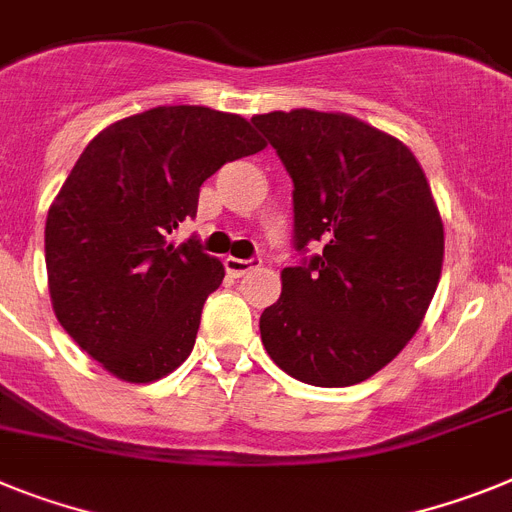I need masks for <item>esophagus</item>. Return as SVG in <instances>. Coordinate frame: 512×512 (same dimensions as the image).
I'll use <instances>...</instances> for the list:
<instances>
[{
    "mask_svg": "<svg viewBox=\"0 0 512 512\" xmlns=\"http://www.w3.org/2000/svg\"><path fill=\"white\" fill-rule=\"evenodd\" d=\"M261 266V259H235V256H227L225 259V269L227 274H233V277H243L246 272Z\"/></svg>",
    "mask_w": 512,
    "mask_h": 512,
    "instance_id": "34e87169",
    "label": "esophagus"
}]
</instances>
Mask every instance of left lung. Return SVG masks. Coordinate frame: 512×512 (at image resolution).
<instances>
[{"label": "left lung", "mask_w": 512, "mask_h": 512, "mask_svg": "<svg viewBox=\"0 0 512 512\" xmlns=\"http://www.w3.org/2000/svg\"><path fill=\"white\" fill-rule=\"evenodd\" d=\"M251 124L292 178L282 295L261 313L266 352L298 381H368L417 334L443 269V220L417 157L347 113L274 111ZM322 251L307 256V246Z\"/></svg>", "instance_id": "8db88e82"}]
</instances>
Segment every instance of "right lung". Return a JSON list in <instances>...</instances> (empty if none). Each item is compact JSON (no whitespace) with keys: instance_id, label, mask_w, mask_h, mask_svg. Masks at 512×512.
Here are the masks:
<instances>
[{"instance_id":"right-lung-1","label":"right lung","mask_w":512,"mask_h":512,"mask_svg":"<svg viewBox=\"0 0 512 512\" xmlns=\"http://www.w3.org/2000/svg\"><path fill=\"white\" fill-rule=\"evenodd\" d=\"M266 142L246 119L204 106H157L87 144L46 217L48 292L87 355L129 383L173 373L191 355L220 259L170 235L196 217L199 189Z\"/></svg>"}]
</instances>
